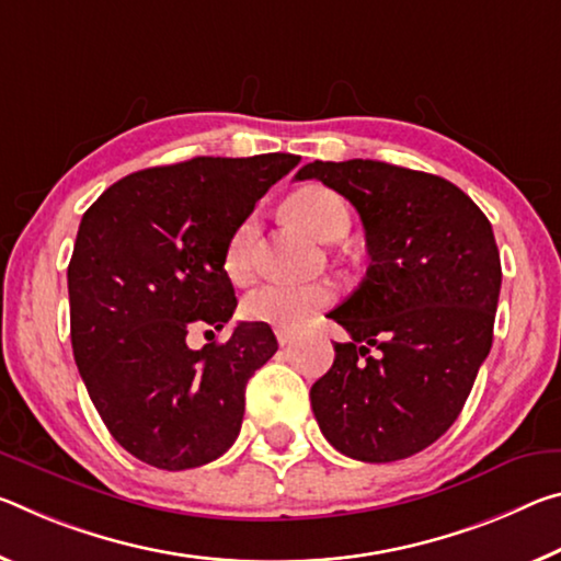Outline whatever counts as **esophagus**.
<instances>
[{"instance_id": "34e87169", "label": "esophagus", "mask_w": 561, "mask_h": 561, "mask_svg": "<svg viewBox=\"0 0 561 561\" xmlns=\"http://www.w3.org/2000/svg\"><path fill=\"white\" fill-rule=\"evenodd\" d=\"M295 340V332H289V329H277V342L284 346Z\"/></svg>"}]
</instances>
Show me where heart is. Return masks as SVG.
Instances as JSON below:
<instances>
[{"label":"heart","mask_w":561,"mask_h":561,"mask_svg":"<svg viewBox=\"0 0 561 561\" xmlns=\"http://www.w3.org/2000/svg\"><path fill=\"white\" fill-rule=\"evenodd\" d=\"M287 217L305 232L317 237L319 242H334L350 227V209L340 194L327 186L309 184L301 186L284 202ZM256 237V217L249 215L229 234L221 266L232 282H244L252 272V244ZM334 299V289L324 282H299V284H262L249 291L242 301V314L249 322H260L274 329L295 332L312 317L317 309Z\"/></svg>","instance_id":"1"}]
</instances>
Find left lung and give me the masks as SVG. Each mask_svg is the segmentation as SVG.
I'll return each instance as SVG.
<instances>
[{
  "instance_id": "8db88e82",
  "label": "left lung",
  "mask_w": 561,
  "mask_h": 561,
  "mask_svg": "<svg viewBox=\"0 0 561 561\" xmlns=\"http://www.w3.org/2000/svg\"><path fill=\"white\" fill-rule=\"evenodd\" d=\"M359 211L369 270L327 317L346 329L312 385L319 430L342 455L381 465L437 442L492 350L502 264L484 211L447 180L375 159L312 162ZM377 345L379 358L368 357Z\"/></svg>"
}]
</instances>
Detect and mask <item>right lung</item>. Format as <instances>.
<instances>
[{
  "mask_svg": "<svg viewBox=\"0 0 561 561\" xmlns=\"http://www.w3.org/2000/svg\"><path fill=\"white\" fill-rule=\"evenodd\" d=\"M297 164L194 157L124 176L84 211L67 270L75 362L106 430L145 465H209L242 430L247 381L277 352L272 327L239 322L202 350L186 334L232 319L227 239Z\"/></svg>",
  "mask_w": 561,
  "mask_h": 561,
  "instance_id": "right-lung-1",
  "label": "right lung"
}]
</instances>
